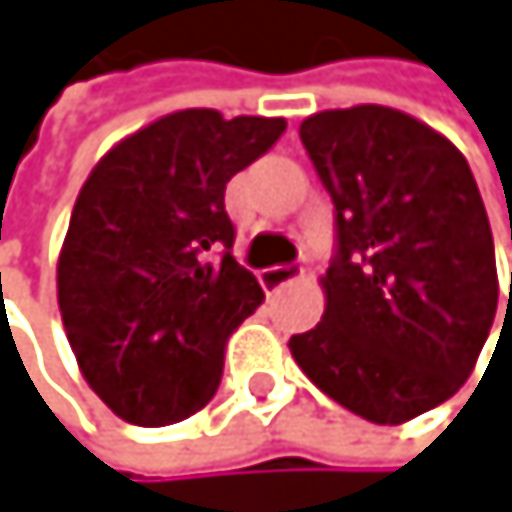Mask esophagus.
<instances>
[{"label":"esophagus","mask_w":512,"mask_h":512,"mask_svg":"<svg viewBox=\"0 0 512 512\" xmlns=\"http://www.w3.org/2000/svg\"><path fill=\"white\" fill-rule=\"evenodd\" d=\"M301 276H304V270H301V267H291V264L267 267V270L258 273V279H261V285H264L267 291H276V288H282V285H288V282H294V279H301Z\"/></svg>","instance_id":"esophagus-1"}]
</instances>
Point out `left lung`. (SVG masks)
I'll return each instance as SVG.
<instances>
[{"mask_svg": "<svg viewBox=\"0 0 512 512\" xmlns=\"http://www.w3.org/2000/svg\"><path fill=\"white\" fill-rule=\"evenodd\" d=\"M301 141L334 202L338 258L319 279L322 322L288 350L353 415L405 424L458 393L498 313L479 187L445 134L393 107L313 113Z\"/></svg>", "mask_w": 512, "mask_h": 512, "instance_id": "8db88e82", "label": "left lung"}]
</instances>
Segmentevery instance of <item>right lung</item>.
<instances>
[{
  "label": "right lung",
  "mask_w": 512,
  "mask_h": 512,
  "mask_svg": "<svg viewBox=\"0 0 512 512\" xmlns=\"http://www.w3.org/2000/svg\"><path fill=\"white\" fill-rule=\"evenodd\" d=\"M282 131V116L178 110L91 168L57 254V307L82 378L116 418L178 424L218 390L227 338L264 301L230 254L224 190Z\"/></svg>",
  "instance_id": "obj_1"
}]
</instances>
